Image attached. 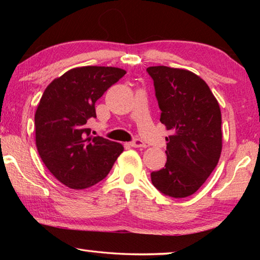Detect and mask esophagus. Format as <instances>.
Listing matches in <instances>:
<instances>
[{
  "instance_id": "esophagus-1",
  "label": "esophagus",
  "mask_w": 260,
  "mask_h": 260,
  "mask_svg": "<svg viewBox=\"0 0 260 260\" xmlns=\"http://www.w3.org/2000/svg\"><path fill=\"white\" fill-rule=\"evenodd\" d=\"M131 146L134 147V148H146L147 144L143 142L141 139H134L133 141L131 142Z\"/></svg>"
}]
</instances>
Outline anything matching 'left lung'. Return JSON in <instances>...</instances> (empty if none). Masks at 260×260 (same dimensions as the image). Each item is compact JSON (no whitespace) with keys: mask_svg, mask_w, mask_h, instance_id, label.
<instances>
[{"mask_svg":"<svg viewBox=\"0 0 260 260\" xmlns=\"http://www.w3.org/2000/svg\"><path fill=\"white\" fill-rule=\"evenodd\" d=\"M152 78L167 136V160L151 173L166 196L183 199L196 192L217 166L222 148L221 112L206 82L195 73L169 67L147 69Z\"/></svg>","mask_w":260,"mask_h":260,"instance_id":"obj_1","label":"left lung"}]
</instances>
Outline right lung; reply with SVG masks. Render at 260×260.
<instances>
[{"instance_id":"1","label":"right lung","mask_w":260,"mask_h":260,"mask_svg":"<svg viewBox=\"0 0 260 260\" xmlns=\"http://www.w3.org/2000/svg\"><path fill=\"white\" fill-rule=\"evenodd\" d=\"M126 74L111 67L72 69L46 88L35 112V142L51 174L72 189L89 188L107 177L120 143L90 136L87 122L95 103Z\"/></svg>"}]
</instances>
